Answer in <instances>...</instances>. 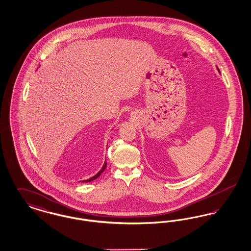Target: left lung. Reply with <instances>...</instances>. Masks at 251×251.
<instances>
[{"instance_id": "left-lung-1", "label": "left lung", "mask_w": 251, "mask_h": 251, "mask_svg": "<svg viewBox=\"0 0 251 251\" xmlns=\"http://www.w3.org/2000/svg\"><path fill=\"white\" fill-rule=\"evenodd\" d=\"M217 71H218V72H219V70H218V68H217Z\"/></svg>"}]
</instances>
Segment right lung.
Listing matches in <instances>:
<instances>
[{
  "instance_id": "1",
  "label": "right lung",
  "mask_w": 251,
  "mask_h": 251,
  "mask_svg": "<svg viewBox=\"0 0 251 251\" xmlns=\"http://www.w3.org/2000/svg\"><path fill=\"white\" fill-rule=\"evenodd\" d=\"M106 168V160H105V163L103 164V166L101 167V169L96 174L95 176H93V177H91V178H89L88 179H85V180H82V182H88V181H91V180H94V179H97L98 177H100V175L104 171V169Z\"/></svg>"
}]
</instances>
